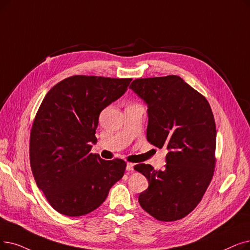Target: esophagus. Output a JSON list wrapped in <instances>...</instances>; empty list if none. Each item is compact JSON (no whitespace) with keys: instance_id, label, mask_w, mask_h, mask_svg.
I'll return each mask as SVG.
<instances>
[{"instance_id":"esophagus-1","label":"esophagus","mask_w":250,"mask_h":250,"mask_svg":"<svg viewBox=\"0 0 250 250\" xmlns=\"http://www.w3.org/2000/svg\"><path fill=\"white\" fill-rule=\"evenodd\" d=\"M126 170L134 171V164H132V162H127V164H126Z\"/></svg>"}]
</instances>
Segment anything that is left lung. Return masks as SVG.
Instances as JSON below:
<instances>
[{
  "instance_id": "8db88e82",
  "label": "left lung",
  "mask_w": 250,
  "mask_h": 250,
  "mask_svg": "<svg viewBox=\"0 0 250 250\" xmlns=\"http://www.w3.org/2000/svg\"><path fill=\"white\" fill-rule=\"evenodd\" d=\"M129 88L147 104L148 142L168 150L165 170L134 167L149 183L140 205L158 221L181 220L198 205L213 177L216 128L210 105L177 75L137 79Z\"/></svg>"
}]
</instances>
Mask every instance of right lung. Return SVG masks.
Instances as JSON below:
<instances>
[{
	"label": "right lung",
	"instance_id": "add662e5",
	"mask_svg": "<svg viewBox=\"0 0 250 250\" xmlns=\"http://www.w3.org/2000/svg\"><path fill=\"white\" fill-rule=\"evenodd\" d=\"M132 79L73 75L47 93L32 123L29 159L39 189L56 211L81 216L98 208L126 164L91 153L100 112Z\"/></svg>",
	"mask_w": 250,
	"mask_h": 250
}]
</instances>
